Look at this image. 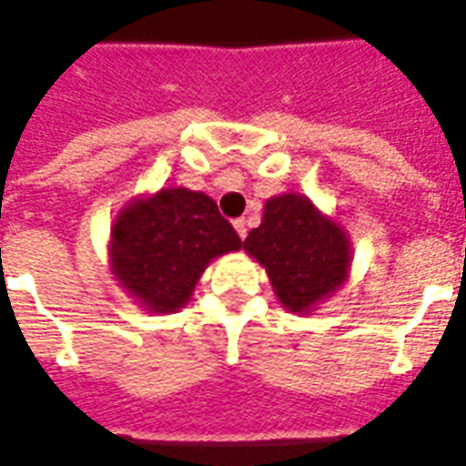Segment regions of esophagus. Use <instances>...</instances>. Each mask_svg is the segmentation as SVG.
Here are the masks:
<instances>
[{
	"mask_svg": "<svg viewBox=\"0 0 466 466\" xmlns=\"http://www.w3.org/2000/svg\"><path fill=\"white\" fill-rule=\"evenodd\" d=\"M234 229H237V234H239V237H247V222H244V219H234Z\"/></svg>",
	"mask_w": 466,
	"mask_h": 466,
	"instance_id": "1",
	"label": "esophagus"
}]
</instances>
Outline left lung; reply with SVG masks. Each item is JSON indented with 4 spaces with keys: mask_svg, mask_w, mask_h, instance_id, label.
I'll return each mask as SVG.
<instances>
[{
    "mask_svg": "<svg viewBox=\"0 0 466 466\" xmlns=\"http://www.w3.org/2000/svg\"><path fill=\"white\" fill-rule=\"evenodd\" d=\"M244 252L262 264L289 312H314L350 279V234L304 194L269 197L262 224L244 239Z\"/></svg>",
    "mask_w": 466,
    "mask_h": 466,
    "instance_id": "1",
    "label": "left lung"
}]
</instances>
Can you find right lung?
Returning <instances> with one entry per match:
<instances>
[{"label":"right lung","instance_id":"1","mask_svg":"<svg viewBox=\"0 0 466 466\" xmlns=\"http://www.w3.org/2000/svg\"><path fill=\"white\" fill-rule=\"evenodd\" d=\"M242 239L217 202L187 187H162L127 202L109 232V272L147 312H179L204 269Z\"/></svg>","mask_w":466,"mask_h":466}]
</instances>
